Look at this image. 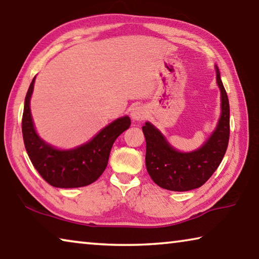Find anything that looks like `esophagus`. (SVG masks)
Listing matches in <instances>:
<instances>
[{
  "label": "esophagus",
  "mask_w": 259,
  "mask_h": 259,
  "mask_svg": "<svg viewBox=\"0 0 259 259\" xmlns=\"http://www.w3.org/2000/svg\"><path fill=\"white\" fill-rule=\"evenodd\" d=\"M130 116L136 121L144 120L146 117V111L143 106H134L130 111Z\"/></svg>",
  "instance_id": "34e87169"
}]
</instances>
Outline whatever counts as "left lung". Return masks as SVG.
Listing matches in <instances>:
<instances>
[{
    "label": "left lung",
    "instance_id": "8db88e82",
    "mask_svg": "<svg viewBox=\"0 0 259 259\" xmlns=\"http://www.w3.org/2000/svg\"><path fill=\"white\" fill-rule=\"evenodd\" d=\"M217 83L222 94V115L213 134L199 150L181 153L169 145L150 122L143 126L146 139V168L156 185L169 191L185 192L202 186L224 157L230 139V104L218 67Z\"/></svg>",
    "mask_w": 259,
    "mask_h": 259
}]
</instances>
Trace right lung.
<instances>
[{"label": "right lung", "mask_w": 259, "mask_h": 259, "mask_svg": "<svg viewBox=\"0 0 259 259\" xmlns=\"http://www.w3.org/2000/svg\"><path fill=\"white\" fill-rule=\"evenodd\" d=\"M34 81L35 77L26 94L21 121L24 144L29 160L41 177L51 186L73 188L90 185L106 169L114 142L131 124L129 116L112 122L84 145L69 151L56 150L35 133L29 108Z\"/></svg>", "instance_id": "add662e5"}]
</instances>
